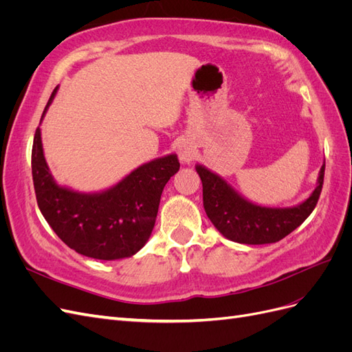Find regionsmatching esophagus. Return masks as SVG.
<instances>
[{
  "mask_svg": "<svg viewBox=\"0 0 352 352\" xmlns=\"http://www.w3.org/2000/svg\"><path fill=\"white\" fill-rule=\"evenodd\" d=\"M195 157V146L190 142H182L179 145V158L182 163L192 162Z\"/></svg>",
  "mask_w": 352,
  "mask_h": 352,
  "instance_id": "esophagus-1",
  "label": "esophagus"
}]
</instances>
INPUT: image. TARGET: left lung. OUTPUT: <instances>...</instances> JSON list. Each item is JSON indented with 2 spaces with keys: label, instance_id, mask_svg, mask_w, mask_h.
<instances>
[{
  "label": "left lung",
  "instance_id": "1",
  "mask_svg": "<svg viewBox=\"0 0 352 352\" xmlns=\"http://www.w3.org/2000/svg\"><path fill=\"white\" fill-rule=\"evenodd\" d=\"M202 182V202L208 219L223 236L247 245L273 243L289 235L311 214L322 192L324 163L317 186L292 207H264L241 195L225 179L202 164L195 166Z\"/></svg>",
  "mask_w": 352,
  "mask_h": 352
}]
</instances>
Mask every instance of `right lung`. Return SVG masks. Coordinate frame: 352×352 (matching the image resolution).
Wrapping results in <instances>:
<instances>
[{
  "label": "right lung",
  "mask_w": 352,
  "mask_h": 352,
  "mask_svg": "<svg viewBox=\"0 0 352 352\" xmlns=\"http://www.w3.org/2000/svg\"><path fill=\"white\" fill-rule=\"evenodd\" d=\"M179 167L177 155L167 154L136 167L107 189L79 192L52 176L39 126L32 146V176L42 216L69 248L95 260L127 258L144 247L154 229L163 189Z\"/></svg>",
  "instance_id": "add662e5"
}]
</instances>
